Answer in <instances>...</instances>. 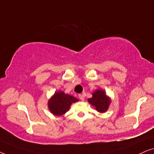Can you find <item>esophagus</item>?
Returning <instances> with one entry per match:
<instances>
[{"instance_id":"esophagus-1","label":"esophagus","mask_w":154,"mask_h":154,"mask_svg":"<svg viewBox=\"0 0 154 154\" xmlns=\"http://www.w3.org/2000/svg\"><path fill=\"white\" fill-rule=\"evenodd\" d=\"M79 99H80V100H81V101H84V97L83 96V94H79Z\"/></svg>"}]
</instances>
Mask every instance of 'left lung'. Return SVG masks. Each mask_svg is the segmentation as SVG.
I'll use <instances>...</instances> for the list:
<instances>
[{"mask_svg":"<svg viewBox=\"0 0 154 154\" xmlns=\"http://www.w3.org/2000/svg\"><path fill=\"white\" fill-rule=\"evenodd\" d=\"M88 101L98 112L102 113L106 112L111 102V97L107 95L105 90L102 89L94 90L92 97L88 99Z\"/></svg>","mask_w":154,"mask_h":154,"instance_id":"left-lung-1","label":"left lung"}]
</instances>
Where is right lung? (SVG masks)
<instances>
[{"instance_id":"right-lung-1","label":"right lung","mask_w":154,"mask_h":154,"mask_svg":"<svg viewBox=\"0 0 154 154\" xmlns=\"http://www.w3.org/2000/svg\"><path fill=\"white\" fill-rule=\"evenodd\" d=\"M79 101L75 97L58 90L48 101V106L50 113L56 116H61L69 110L73 103Z\"/></svg>"}]
</instances>
